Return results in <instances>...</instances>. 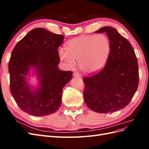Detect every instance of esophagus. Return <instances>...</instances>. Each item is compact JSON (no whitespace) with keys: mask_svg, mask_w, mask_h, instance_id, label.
<instances>
[{"mask_svg":"<svg viewBox=\"0 0 149 149\" xmlns=\"http://www.w3.org/2000/svg\"><path fill=\"white\" fill-rule=\"evenodd\" d=\"M73 76H75V77H80V74L78 71H75L73 73Z\"/></svg>","mask_w":149,"mask_h":149,"instance_id":"esophagus-1","label":"esophagus"}]
</instances>
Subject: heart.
<instances>
[{"instance_id": "obj_1", "label": "heart", "mask_w": 149, "mask_h": 149, "mask_svg": "<svg viewBox=\"0 0 149 149\" xmlns=\"http://www.w3.org/2000/svg\"><path fill=\"white\" fill-rule=\"evenodd\" d=\"M63 49L59 50L61 60L71 68L78 61L80 70L91 74L102 69L111 52V42L104 34L81 35L68 42Z\"/></svg>"}]
</instances>
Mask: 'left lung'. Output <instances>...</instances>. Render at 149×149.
<instances>
[{
	"label": "left lung",
	"instance_id": "left-lung-1",
	"mask_svg": "<svg viewBox=\"0 0 149 149\" xmlns=\"http://www.w3.org/2000/svg\"><path fill=\"white\" fill-rule=\"evenodd\" d=\"M95 32L106 33L111 52L100 71L83 78V97L87 106L94 112H112L127 106L136 93L138 62L131 44L116 29L104 26Z\"/></svg>",
	"mask_w": 149,
	"mask_h": 149
}]
</instances>
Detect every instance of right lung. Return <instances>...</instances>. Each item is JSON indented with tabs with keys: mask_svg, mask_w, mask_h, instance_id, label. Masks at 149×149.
<instances>
[{
	"mask_svg": "<svg viewBox=\"0 0 149 149\" xmlns=\"http://www.w3.org/2000/svg\"><path fill=\"white\" fill-rule=\"evenodd\" d=\"M64 36L46 29L31 30L17 43L8 62L10 90L21 110L34 116L55 112L61 102L63 88L71 79V71L58 68L59 47ZM33 67L40 79V88L31 91L26 81L29 67Z\"/></svg>",
	"mask_w": 149,
	"mask_h": 149,
	"instance_id": "1",
	"label": "right lung"
}]
</instances>
